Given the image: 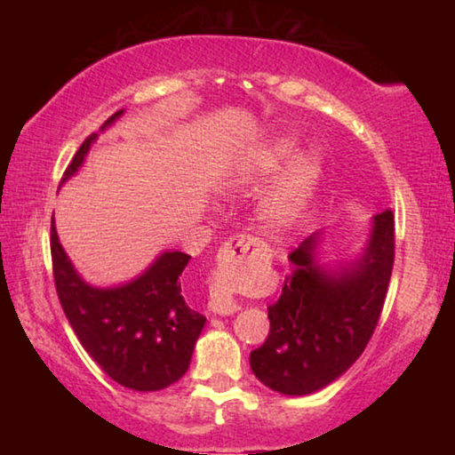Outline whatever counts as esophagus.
Segmentation results:
<instances>
[{
  "label": "esophagus",
  "instance_id": "esophagus-1",
  "mask_svg": "<svg viewBox=\"0 0 455 455\" xmlns=\"http://www.w3.org/2000/svg\"><path fill=\"white\" fill-rule=\"evenodd\" d=\"M263 243L255 236L249 235H236L222 244L219 252L220 265L217 271L212 273L211 281V297H209V309L214 315H233L238 307L233 299V291H230V284L227 283L225 271H222V265H228L233 259H243L249 251H259L263 249Z\"/></svg>",
  "mask_w": 455,
  "mask_h": 455
}]
</instances>
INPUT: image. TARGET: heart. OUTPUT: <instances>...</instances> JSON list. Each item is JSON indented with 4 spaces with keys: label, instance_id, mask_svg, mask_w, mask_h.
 Masks as SVG:
<instances>
[{
    "label": "heart",
    "instance_id": "b5f03b06",
    "mask_svg": "<svg viewBox=\"0 0 455 455\" xmlns=\"http://www.w3.org/2000/svg\"><path fill=\"white\" fill-rule=\"evenodd\" d=\"M295 152V138H268L244 154L228 182L230 192L259 190L287 165L263 204V219L267 225L275 228L287 227L301 217L323 172V158L319 152L307 150L297 156Z\"/></svg>",
    "mask_w": 455,
    "mask_h": 455
}]
</instances>
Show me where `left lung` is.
<instances>
[{
  "label": "left lung",
  "mask_w": 455,
  "mask_h": 455,
  "mask_svg": "<svg viewBox=\"0 0 455 455\" xmlns=\"http://www.w3.org/2000/svg\"><path fill=\"white\" fill-rule=\"evenodd\" d=\"M321 233L289 255L291 273L268 307L267 341L251 351L260 383L283 395H309L341 377L367 347L379 321L395 257V219L375 214L363 255L337 267L317 263Z\"/></svg>",
  "instance_id": "1"
}]
</instances>
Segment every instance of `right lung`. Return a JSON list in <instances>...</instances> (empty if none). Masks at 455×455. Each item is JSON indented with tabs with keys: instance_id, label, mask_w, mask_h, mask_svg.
I'll return each instance as SVG.
<instances>
[{
	"instance_id": "obj_1",
	"label": "right lung",
	"mask_w": 455,
	"mask_h": 455,
	"mask_svg": "<svg viewBox=\"0 0 455 455\" xmlns=\"http://www.w3.org/2000/svg\"><path fill=\"white\" fill-rule=\"evenodd\" d=\"M120 110L102 130L122 116ZM98 134L88 136L66 168L64 184L78 172ZM52 265L68 321L88 355L114 381L134 391L164 389L187 373L206 317L182 297L180 275L190 255L166 251L134 281L120 287H92L76 273L61 249L52 219Z\"/></svg>"
}]
</instances>
